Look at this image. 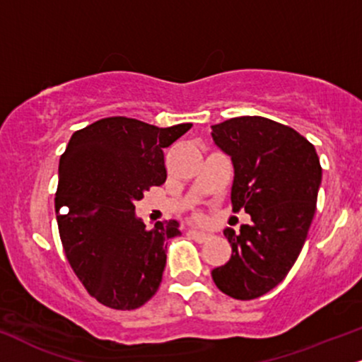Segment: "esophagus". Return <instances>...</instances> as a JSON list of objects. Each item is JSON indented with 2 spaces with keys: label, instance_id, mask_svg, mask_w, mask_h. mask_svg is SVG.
<instances>
[{
  "label": "esophagus",
  "instance_id": "obj_1",
  "mask_svg": "<svg viewBox=\"0 0 362 362\" xmlns=\"http://www.w3.org/2000/svg\"><path fill=\"white\" fill-rule=\"evenodd\" d=\"M188 233H189L191 238H194L196 242H199V243L206 242V240L211 238V235H209L208 231H203V230H189Z\"/></svg>",
  "mask_w": 362,
  "mask_h": 362
}]
</instances>
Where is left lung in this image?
<instances>
[{"mask_svg":"<svg viewBox=\"0 0 362 362\" xmlns=\"http://www.w3.org/2000/svg\"><path fill=\"white\" fill-rule=\"evenodd\" d=\"M211 137L233 163V211L252 216L240 233L223 231L231 257L211 276L226 296L252 300L276 287L296 263L315 213L322 168L304 136L258 115L211 126Z\"/></svg>","mask_w":362,"mask_h":362,"instance_id":"obj_1","label":"left lung"}]
</instances>
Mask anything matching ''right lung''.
<instances>
[{"instance_id": "1", "label": "right lung", "mask_w": 362, "mask_h": 362, "mask_svg": "<svg viewBox=\"0 0 362 362\" xmlns=\"http://www.w3.org/2000/svg\"><path fill=\"white\" fill-rule=\"evenodd\" d=\"M191 126L105 117L74 132L62 154L55 196L62 245L87 292L110 309L134 310L158 292L166 242L181 235L180 223L147 230L134 203L166 181L163 149Z\"/></svg>"}]
</instances>
